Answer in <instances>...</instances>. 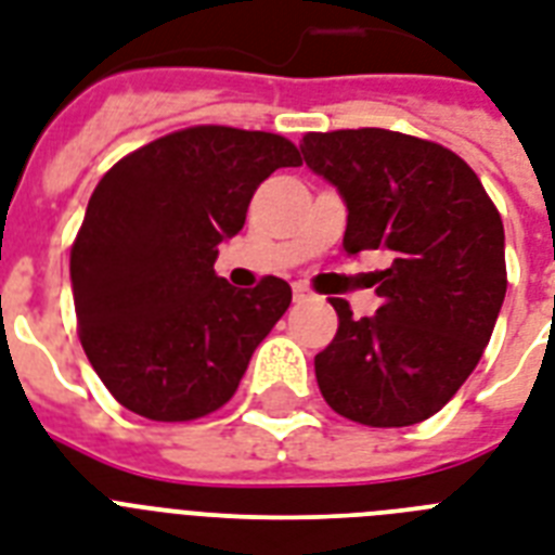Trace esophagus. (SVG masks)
Masks as SVG:
<instances>
[{
    "label": "esophagus",
    "instance_id": "34e87169",
    "mask_svg": "<svg viewBox=\"0 0 555 555\" xmlns=\"http://www.w3.org/2000/svg\"><path fill=\"white\" fill-rule=\"evenodd\" d=\"M294 299H296V302H305V299H311V291L296 282V285H294Z\"/></svg>",
    "mask_w": 555,
    "mask_h": 555
}]
</instances>
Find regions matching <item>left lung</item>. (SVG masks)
Instances as JSON below:
<instances>
[{
	"label": "left lung",
	"instance_id": "1",
	"mask_svg": "<svg viewBox=\"0 0 555 555\" xmlns=\"http://www.w3.org/2000/svg\"><path fill=\"white\" fill-rule=\"evenodd\" d=\"M305 164L346 201V253L391 250L383 305L354 320L331 299L337 337L317 354L325 403L348 421L412 426L452 400L481 360L507 294L504 224L455 152L388 129L302 138Z\"/></svg>",
	"mask_w": 555,
	"mask_h": 555
}]
</instances>
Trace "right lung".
I'll return each instance as SVG.
<instances>
[{"label": "right lung", "mask_w": 555, "mask_h": 555, "mask_svg": "<svg viewBox=\"0 0 555 555\" xmlns=\"http://www.w3.org/2000/svg\"><path fill=\"white\" fill-rule=\"evenodd\" d=\"M299 164L282 134L192 126L100 178L72 247L74 311L91 369L129 412L195 421L235 395L291 285L238 291L212 270L218 244L270 172Z\"/></svg>", "instance_id": "add662e5"}]
</instances>
